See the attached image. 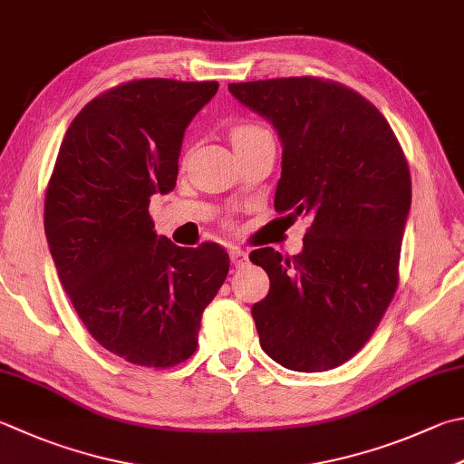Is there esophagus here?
I'll use <instances>...</instances> for the list:
<instances>
[{"instance_id": "esophagus-1", "label": "esophagus", "mask_w": 464, "mask_h": 464, "mask_svg": "<svg viewBox=\"0 0 464 464\" xmlns=\"http://www.w3.org/2000/svg\"><path fill=\"white\" fill-rule=\"evenodd\" d=\"M230 258L234 262V266H238V268L244 266L248 262V255L242 248H238V246H230Z\"/></svg>"}]
</instances>
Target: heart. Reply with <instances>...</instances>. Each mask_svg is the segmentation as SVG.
Returning a JSON list of instances; mask_svg holds the SVG:
<instances>
[{"instance_id":"1","label":"heart","mask_w":464,"mask_h":464,"mask_svg":"<svg viewBox=\"0 0 464 464\" xmlns=\"http://www.w3.org/2000/svg\"><path fill=\"white\" fill-rule=\"evenodd\" d=\"M262 130H265V129H260V127H256V125H240V127H236V129L232 130V133H230L232 145L240 143V141H246V139L262 133Z\"/></svg>"}]
</instances>
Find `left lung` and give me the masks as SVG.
<instances>
[{"instance_id": "left-lung-1", "label": "left lung", "mask_w": 464, "mask_h": 464, "mask_svg": "<svg viewBox=\"0 0 464 464\" xmlns=\"http://www.w3.org/2000/svg\"><path fill=\"white\" fill-rule=\"evenodd\" d=\"M228 91L281 139L276 212L311 218L301 255H250L270 278L252 304L260 347L288 370H334L365 345L396 293L412 202L404 151L382 112L343 84L296 76Z\"/></svg>"}]
</instances>
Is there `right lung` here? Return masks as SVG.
I'll return each instance as SVG.
<instances>
[{"label":"right lung","mask_w":464,"mask_h":464,"mask_svg":"<svg viewBox=\"0 0 464 464\" xmlns=\"http://www.w3.org/2000/svg\"><path fill=\"white\" fill-rule=\"evenodd\" d=\"M218 82L147 78L92 99L70 123L44 204L56 273L89 334L123 360L171 368L196 352L228 252L157 236L155 194L178 181L183 133Z\"/></svg>","instance_id":"add662e5"}]
</instances>
